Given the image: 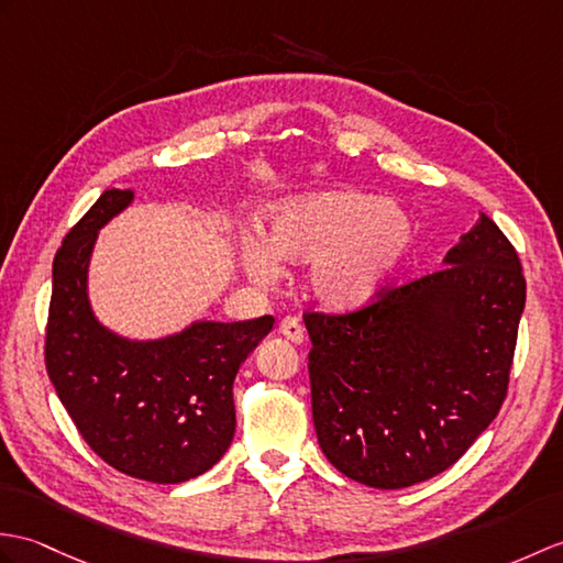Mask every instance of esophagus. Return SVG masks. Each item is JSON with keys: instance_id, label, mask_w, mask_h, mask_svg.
Segmentation results:
<instances>
[{"instance_id": "obj_1", "label": "esophagus", "mask_w": 563, "mask_h": 563, "mask_svg": "<svg viewBox=\"0 0 563 563\" xmlns=\"http://www.w3.org/2000/svg\"><path fill=\"white\" fill-rule=\"evenodd\" d=\"M278 331H280V335H285L287 341H292V343H305V338H307L305 325L299 323V319H295V317H285L278 325Z\"/></svg>"}]
</instances>
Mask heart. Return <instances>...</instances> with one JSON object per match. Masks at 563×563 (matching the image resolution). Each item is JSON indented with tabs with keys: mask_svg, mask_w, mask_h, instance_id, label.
<instances>
[{
	"mask_svg": "<svg viewBox=\"0 0 563 563\" xmlns=\"http://www.w3.org/2000/svg\"><path fill=\"white\" fill-rule=\"evenodd\" d=\"M415 238L412 216L394 201L357 189L311 191L273 206L261 238L242 234L240 261L258 283L276 280L278 264H311L313 299L352 311L382 295Z\"/></svg>",
	"mask_w": 563,
	"mask_h": 563,
	"instance_id": "obj_1",
	"label": "heart"
}]
</instances>
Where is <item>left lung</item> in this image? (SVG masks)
I'll list each match as a JSON object with an SVG mask.
<instances>
[{"label":"left lung","instance_id":"1","mask_svg":"<svg viewBox=\"0 0 563 563\" xmlns=\"http://www.w3.org/2000/svg\"><path fill=\"white\" fill-rule=\"evenodd\" d=\"M526 278L485 213L443 268L347 313H305L311 415L333 467L374 489L449 470L501 410Z\"/></svg>","mask_w":563,"mask_h":563}]
</instances>
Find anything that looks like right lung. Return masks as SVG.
<instances>
[{
	"label": "right lung",
	"instance_id": "add662e5",
	"mask_svg": "<svg viewBox=\"0 0 563 563\" xmlns=\"http://www.w3.org/2000/svg\"><path fill=\"white\" fill-rule=\"evenodd\" d=\"M132 201V189L102 191L57 250L45 367L78 434L104 463L129 477L179 485L230 449L234 376L276 319L194 321L158 341L104 329L90 309L88 264L100 228Z\"/></svg>",
	"mask_w": 563,
	"mask_h": 563
}]
</instances>
